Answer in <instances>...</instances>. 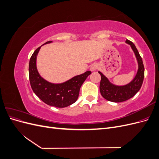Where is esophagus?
<instances>
[{
  "label": "esophagus",
  "mask_w": 159,
  "mask_h": 159,
  "mask_svg": "<svg viewBox=\"0 0 159 159\" xmlns=\"http://www.w3.org/2000/svg\"><path fill=\"white\" fill-rule=\"evenodd\" d=\"M97 69H98V66L95 64H93L92 65H91V66H90L91 71H95Z\"/></svg>",
  "instance_id": "obj_1"
}]
</instances>
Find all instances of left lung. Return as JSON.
I'll return each mask as SVG.
<instances>
[{
	"label": "left lung",
	"instance_id": "1",
	"mask_svg": "<svg viewBox=\"0 0 159 159\" xmlns=\"http://www.w3.org/2000/svg\"><path fill=\"white\" fill-rule=\"evenodd\" d=\"M126 43L131 46L134 54H135L138 61L139 69L136 76L131 82L122 86L115 85L111 84L102 72L99 71L101 77H102L99 85L100 93L103 98L109 102L115 103L123 102L133 98L140 90L143 82L144 76H145V68H144L141 57L139 54L136 46L132 42L127 40Z\"/></svg>",
	"mask_w": 159,
	"mask_h": 159
}]
</instances>
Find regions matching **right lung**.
Masks as SVG:
<instances>
[{
  "instance_id": "obj_1",
  "label": "right lung",
  "mask_w": 159,
  "mask_h": 159,
  "mask_svg": "<svg viewBox=\"0 0 159 159\" xmlns=\"http://www.w3.org/2000/svg\"><path fill=\"white\" fill-rule=\"evenodd\" d=\"M51 42H46L44 44ZM40 48H38L34 52L30 59L28 70L31 88L38 97L47 105L60 108L68 107L78 99L81 86L91 72L87 71L64 83H50L42 78L36 68V57Z\"/></svg>"
}]
</instances>
